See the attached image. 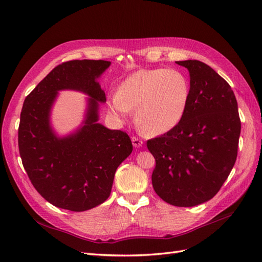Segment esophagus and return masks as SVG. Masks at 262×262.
Returning a JSON list of instances; mask_svg holds the SVG:
<instances>
[{
    "mask_svg": "<svg viewBox=\"0 0 262 262\" xmlns=\"http://www.w3.org/2000/svg\"><path fill=\"white\" fill-rule=\"evenodd\" d=\"M132 144L134 147H140L143 145V140L138 138V137H133L132 138Z\"/></svg>",
    "mask_w": 262,
    "mask_h": 262,
    "instance_id": "1",
    "label": "esophagus"
}]
</instances>
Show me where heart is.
Listing matches in <instances>:
<instances>
[{
	"label": "heart",
	"instance_id": "heart-1",
	"mask_svg": "<svg viewBox=\"0 0 262 262\" xmlns=\"http://www.w3.org/2000/svg\"><path fill=\"white\" fill-rule=\"evenodd\" d=\"M190 99V83L178 70L149 69L131 74L119 85L108 109L118 118L134 112L138 128L146 134H163L184 118Z\"/></svg>",
	"mask_w": 262,
	"mask_h": 262
}]
</instances>
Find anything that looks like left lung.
Masks as SVG:
<instances>
[{
	"label": "left lung",
	"instance_id": "8db88e82",
	"mask_svg": "<svg viewBox=\"0 0 262 262\" xmlns=\"http://www.w3.org/2000/svg\"><path fill=\"white\" fill-rule=\"evenodd\" d=\"M176 63L190 73L187 110L175 128L146 146L155 158L157 195L176 207H194L212 199L231 172L241 119L232 87L211 67L198 60Z\"/></svg>",
	"mask_w": 262,
	"mask_h": 262
}]
</instances>
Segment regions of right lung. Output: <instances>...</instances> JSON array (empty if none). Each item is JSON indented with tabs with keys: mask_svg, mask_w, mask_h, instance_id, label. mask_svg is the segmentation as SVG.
Masks as SVG:
<instances>
[{
	"mask_svg": "<svg viewBox=\"0 0 262 262\" xmlns=\"http://www.w3.org/2000/svg\"><path fill=\"white\" fill-rule=\"evenodd\" d=\"M110 66L104 60H72L55 67L25 98L18 126V148L28 178L57 208L82 212L105 202L115 172L132 152L121 130L97 123L98 101H106L96 78ZM76 89L92 98L85 125L64 139L55 137L49 114L58 90Z\"/></svg>",
	"mask_w": 262,
	"mask_h": 262,
	"instance_id": "1",
	"label": "right lung"
}]
</instances>
